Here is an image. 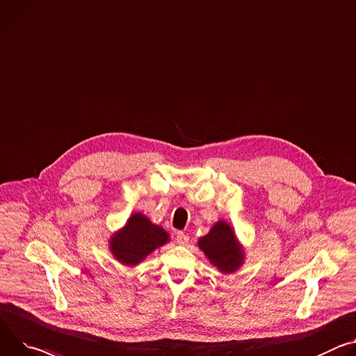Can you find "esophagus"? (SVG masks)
Returning <instances> with one entry per match:
<instances>
[{"mask_svg": "<svg viewBox=\"0 0 356 356\" xmlns=\"http://www.w3.org/2000/svg\"><path fill=\"white\" fill-rule=\"evenodd\" d=\"M188 240H190L188 236L184 233H177V236H176V241L179 245H186L188 243Z\"/></svg>", "mask_w": 356, "mask_h": 356, "instance_id": "34e87169", "label": "esophagus"}]
</instances>
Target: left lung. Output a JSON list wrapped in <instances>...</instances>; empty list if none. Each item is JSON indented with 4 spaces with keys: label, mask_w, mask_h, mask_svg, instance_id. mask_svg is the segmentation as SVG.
<instances>
[{
    "label": "left lung",
    "mask_w": 356,
    "mask_h": 356,
    "mask_svg": "<svg viewBox=\"0 0 356 356\" xmlns=\"http://www.w3.org/2000/svg\"><path fill=\"white\" fill-rule=\"evenodd\" d=\"M197 245L210 264L222 274L236 273L245 261L244 245L225 220L216 221L209 233L199 238Z\"/></svg>",
    "instance_id": "1"
}]
</instances>
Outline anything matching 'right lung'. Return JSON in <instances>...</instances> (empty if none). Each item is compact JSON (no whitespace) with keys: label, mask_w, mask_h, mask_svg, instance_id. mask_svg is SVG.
<instances>
[{"label":"right lung","mask_w":356,"mask_h":356,"mask_svg":"<svg viewBox=\"0 0 356 356\" xmlns=\"http://www.w3.org/2000/svg\"><path fill=\"white\" fill-rule=\"evenodd\" d=\"M170 241L169 233L140 211L131 214L108 240L115 260L124 267L139 266L147 255Z\"/></svg>","instance_id":"obj_1"}]
</instances>
